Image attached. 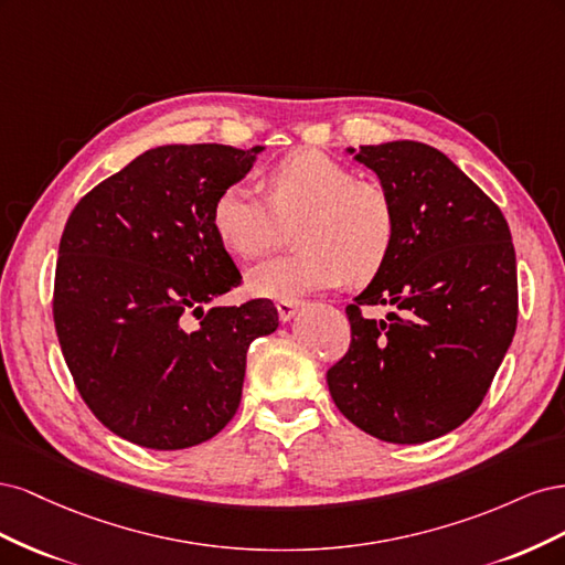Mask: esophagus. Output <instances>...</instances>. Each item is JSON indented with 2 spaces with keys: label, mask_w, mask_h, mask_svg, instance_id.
<instances>
[{
  "label": "esophagus",
  "mask_w": 565,
  "mask_h": 565,
  "mask_svg": "<svg viewBox=\"0 0 565 565\" xmlns=\"http://www.w3.org/2000/svg\"><path fill=\"white\" fill-rule=\"evenodd\" d=\"M276 309H278L280 320L287 322V320L295 318V313H297V309H299V301H297V299H280V301L276 303Z\"/></svg>",
  "instance_id": "34e87169"
}]
</instances>
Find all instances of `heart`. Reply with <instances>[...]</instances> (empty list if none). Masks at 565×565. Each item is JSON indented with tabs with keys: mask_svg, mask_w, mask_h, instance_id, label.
Here are the masks:
<instances>
[{
	"mask_svg": "<svg viewBox=\"0 0 565 565\" xmlns=\"http://www.w3.org/2000/svg\"><path fill=\"white\" fill-rule=\"evenodd\" d=\"M266 198L231 183L212 207V226L233 256L262 259L295 228L297 249L249 270L256 297L297 299L341 280L367 282L396 245V207L380 183L355 179L316 148L289 152L266 174Z\"/></svg>",
	"mask_w": 565,
	"mask_h": 565,
	"instance_id": "obj_1",
	"label": "heart"
}]
</instances>
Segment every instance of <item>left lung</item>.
<instances>
[{"instance_id": "left-lung-1", "label": "left lung", "mask_w": 565, "mask_h": 565, "mask_svg": "<svg viewBox=\"0 0 565 565\" xmlns=\"http://www.w3.org/2000/svg\"><path fill=\"white\" fill-rule=\"evenodd\" d=\"M396 207L386 266L347 306L351 347L328 370L339 413L386 443L457 429L483 403L519 318L507 218L440 150L417 141L349 148ZM363 305H393L370 321Z\"/></svg>"}]
</instances>
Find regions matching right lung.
I'll list each match as a JSON object with an SVG mask.
<instances>
[{
	"label": "right lung",
	"mask_w": 565,
	"mask_h": 565,
	"mask_svg": "<svg viewBox=\"0 0 565 565\" xmlns=\"http://www.w3.org/2000/svg\"><path fill=\"white\" fill-rule=\"evenodd\" d=\"M264 148L160 146L84 195L61 235L54 324L82 401L113 434L183 450L233 419L270 299L202 306L243 276L212 226L218 193ZM198 315V329L186 316Z\"/></svg>",
	"instance_id": "obj_1"
}]
</instances>
